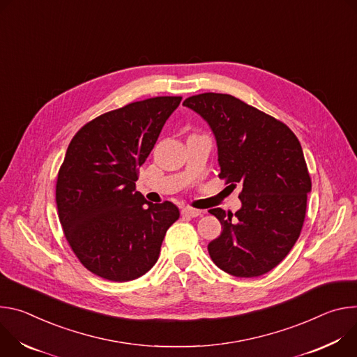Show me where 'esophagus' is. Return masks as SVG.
<instances>
[{"mask_svg":"<svg viewBox=\"0 0 357 357\" xmlns=\"http://www.w3.org/2000/svg\"><path fill=\"white\" fill-rule=\"evenodd\" d=\"M202 210H197V208H191V207H185L181 210V215H185V217H199L202 215Z\"/></svg>","mask_w":357,"mask_h":357,"instance_id":"esophagus-1","label":"esophagus"}]
</instances>
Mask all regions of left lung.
Segmentation results:
<instances>
[{
  "label": "left lung",
  "mask_w": 357,
  "mask_h": 357,
  "mask_svg": "<svg viewBox=\"0 0 357 357\" xmlns=\"http://www.w3.org/2000/svg\"><path fill=\"white\" fill-rule=\"evenodd\" d=\"M183 105L214 132L218 177L231 188H243V207L234 217L210 210L222 232L208 244V254L229 275H264L289 254L305 221L312 181L301 143L278 119L227 93L194 95Z\"/></svg>",
  "instance_id": "left-lung-1"
}]
</instances>
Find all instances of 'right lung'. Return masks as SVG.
I'll return each mask as SVG.
<instances>
[{"label": "right lung", "instance_id": "obj_1", "mask_svg": "<svg viewBox=\"0 0 357 357\" xmlns=\"http://www.w3.org/2000/svg\"><path fill=\"white\" fill-rule=\"evenodd\" d=\"M181 96H155L106 112L72 137L58 172L55 200L66 241L92 273L133 281L157 262L178 208L136 191L146 162Z\"/></svg>", "mask_w": 357, "mask_h": 357}]
</instances>
